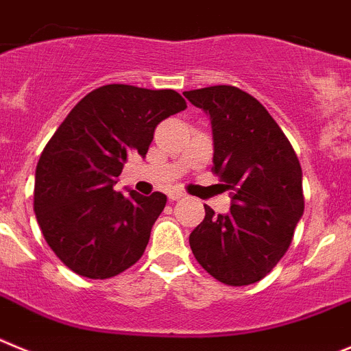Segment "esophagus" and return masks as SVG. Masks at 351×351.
Returning <instances> with one entry per match:
<instances>
[{
    "mask_svg": "<svg viewBox=\"0 0 351 351\" xmlns=\"http://www.w3.org/2000/svg\"><path fill=\"white\" fill-rule=\"evenodd\" d=\"M168 197L171 199V201H178V199L185 197V192L178 191V189H173V191L168 192Z\"/></svg>",
    "mask_w": 351,
    "mask_h": 351,
    "instance_id": "esophagus-1",
    "label": "esophagus"
}]
</instances>
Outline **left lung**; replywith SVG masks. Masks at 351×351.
<instances>
[{
  "label": "left lung",
  "mask_w": 351,
  "mask_h": 351,
  "mask_svg": "<svg viewBox=\"0 0 351 351\" xmlns=\"http://www.w3.org/2000/svg\"><path fill=\"white\" fill-rule=\"evenodd\" d=\"M210 115L213 168L230 191L229 213L206 217L191 232L195 261L230 287L261 282L289 250L304 211L302 171L289 138L264 106L232 85L183 93Z\"/></svg>",
  "instance_id": "left-lung-1"
}]
</instances>
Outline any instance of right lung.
<instances>
[{
	"label": "right lung",
	"instance_id": "1",
	"mask_svg": "<svg viewBox=\"0 0 351 351\" xmlns=\"http://www.w3.org/2000/svg\"><path fill=\"white\" fill-rule=\"evenodd\" d=\"M185 108L176 90L110 84L78 101L53 132L36 166L34 213L73 273L105 280L140 261L168 197L113 185L129 156H147L157 124Z\"/></svg>",
	"mask_w": 351,
	"mask_h": 351
}]
</instances>
